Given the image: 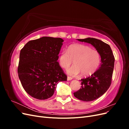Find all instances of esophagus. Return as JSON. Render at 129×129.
<instances>
[{
    "mask_svg": "<svg viewBox=\"0 0 129 129\" xmlns=\"http://www.w3.org/2000/svg\"><path fill=\"white\" fill-rule=\"evenodd\" d=\"M72 79H73V78L71 77H69V76L67 77V81H71Z\"/></svg>",
    "mask_w": 129,
    "mask_h": 129,
    "instance_id": "34e87169",
    "label": "esophagus"
}]
</instances>
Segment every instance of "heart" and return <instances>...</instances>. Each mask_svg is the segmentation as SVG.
I'll return each instance as SVG.
<instances>
[{
	"label": "heart",
	"mask_w": 129,
	"mask_h": 129,
	"mask_svg": "<svg viewBox=\"0 0 129 129\" xmlns=\"http://www.w3.org/2000/svg\"><path fill=\"white\" fill-rule=\"evenodd\" d=\"M62 68L67 69L73 61L74 65L67 70L69 75L77 76L82 74L88 76L94 73L99 67L101 56L98 51L83 44H73L67 50H62L58 57Z\"/></svg>",
	"instance_id": "heart-1"
}]
</instances>
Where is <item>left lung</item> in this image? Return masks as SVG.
Returning <instances> with one entry per match:
<instances>
[{"label": "left lung", "instance_id": "1", "mask_svg": "<svg viewBox=\"0 0 129 129\" xmlns=\"http://www.w3.org/2000/svg\"><path fill=\"white\" fill-rule=\"evenodd\" d=\"M77 40L91 44L101 56V63L99 69L90 76L81 79V89L74 92L76 98L85 102H89L102 96L110 87L114 71L115 57L110 46L102 41L91 38Z\"/></svg>", "mask_w": 129, "mask_h": 129}]
</instances>
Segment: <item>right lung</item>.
<instances>
[{
	"label": "right lung",
	"instance_id": "1",
	"mask_svg": "<svg viewBox=\"0 0 129 129\" xmlns=\"http://www.w3.org/2000/svg\"><path fill=\"white\" fill-rule=\"evenodd\" d=\"M63 40L44 37L28 41L20 50L18 76L27 93L38 100L52 97L57 84L67 81L58 55Z\"/></svg>",
	"mask_w": 129,
	"mask_h": 129
}]
</instances>
